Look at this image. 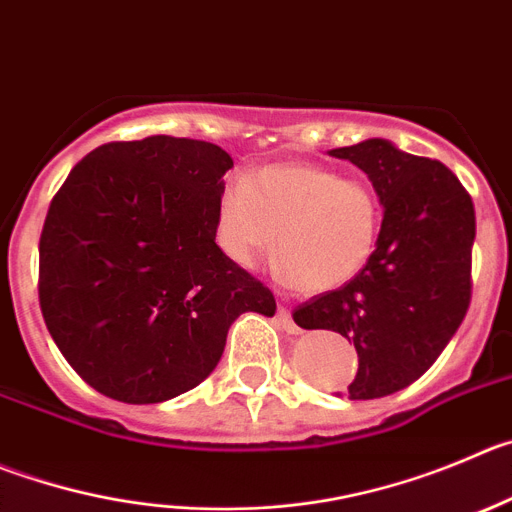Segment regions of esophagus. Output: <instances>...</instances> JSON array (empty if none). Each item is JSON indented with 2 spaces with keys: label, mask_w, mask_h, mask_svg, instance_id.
Returning <instances> with one entry per match:
<instances>
[{
  "label": "esophagus",
  "mask_w": 512,
  "mask_h": 512,
  "mask_svg": "<svg viewBox=\"0 0 512 512\" xmlns=\"http://www.w3.org/2000/svg\"><path fill=\"white\" fill-rule=\"evenodd\" d=\"M278 323H280V326H283L288 333H298V326H295L293 315H290V310L285 308V305H280V308H278Z\"/></svg>",
  "instance_id": "1"
}]
</instances>
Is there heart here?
Listing matches in <instances>:
<instances>
[{
    "label": "heart",
    "mask_w": 512,
    "mask_h": 512,
    "mask_svg": "<svg viewBox=\"0 0 512 512\" xmlns=\"http://www.w3.org/2000/svg\"><path fill=\"white\" fill-rule=\"evenodd\" d=\"M381 202L364 179L321 164H270L219 194L217 242L242 267L272 250L280 275L300 290L326 293L351 283L374 257Z\"/></svg>",
    "instance_id": "obj_1"
}]
</instances>
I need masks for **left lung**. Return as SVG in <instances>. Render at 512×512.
<instances>
[{
    "label": "left lung",
    "mask_w": 512,
    "mask_h": 512,
    "mask_svg": "<svg viewBox=\"0 0 512 512\" xmlns=\"http://www.w3.org/2000/svg\"><path fill=\"white\" fill-rule=\"evenodd\" d=\"M369 176L384 207L379 245L351 283L298 305L305 331L326 328L356 346L348 399H379L437 361L470 308L475 207L444 164L386 138L328 151Z\"/></svg>",
    "instance_id": "left-lung-1"
}]
</instances>
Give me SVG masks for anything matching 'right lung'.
Here are the masks:
<instances>
[{"instance_id": "add662e5", "label": "right lung", "mask_w": 512, "mask_h": 512, "mask_svg": "<svg viewBox=\"0 0 512 512\" xmlns=\"http://www.w3.org/2000/svg\"><path fill=\"white\" fill-rule=\"evenodd\" d=\"M234 166L219 146L148 136L90 151L52 199L40 237V308L85 384L159 404L202 384L242 313L275 298L217 237Z\"/></svg>"}]
</instances>
